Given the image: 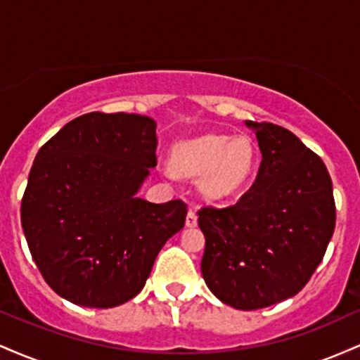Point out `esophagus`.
I'll return each mask as SVG.
<instances>
[{
    "label": "esophagus",
    "instance_id": "obj_1",
    "mask_svg": "<svg viewBox=\"0 0 360 360\" xmlns=\"http://www.w3.org/2000/svg\"><path fill=\"white\" fill-rule=\"evenodd\" d=\"M196 225H198V214L194 210H189L188 217H186V226L193 229V226H196Z\"/></svg>",
    "mask_w": 360,
    "mask_h": 360
}]
</instances>
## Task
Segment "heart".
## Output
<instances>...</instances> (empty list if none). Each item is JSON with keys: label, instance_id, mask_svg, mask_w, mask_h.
Wrapping results in <instances>:
<instances>
[{"label": "heart", "instance_id": "1", "mask_svg": "<svg viewBox=\"0 0 360 360\" xmlns=\"http://www.w3.org/2000/svg\"><path fill=\"white\" fill-rule=\"evenodd\" d=\"M172 166L179 174L201 176L200 188L208 198L232 196L249 181L255 152L249 139L203 135L177 143Z\"/></svg>", "mask_w": 360, "mask_h": 360}]
</instances>
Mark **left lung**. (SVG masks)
Segmentation results:
<instances>
[{
  "instance_id": "8db88e82",
  "label": "left lung",
  "mask_w": 360,
  "mask_h": 360,
  "mask_svg": "<svg viewBox=\"0 0 360 360\" xmlns=\"http://www.w3.org/2000/svg\"><path fill=\"white\" fill-rule=\"evenodd\" d=\"M262 162L249 191L225 208L203 206L206 286L237 309L266 308L307 286L335 230L332 179L292 131L252 123Z\"/></svg>"
}]
</instances>
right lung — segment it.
I'll return each instance as SVG.
<instances>
[{
	"instance_id": "right-lung-1",
	"label": "right lung",
	"mask_w": 360,
	"mask_h": 360,
	"mask_svg": "<svg viewBox=\"0 0 360 360\" xmlns=\"http://www.w3.org/2000/svg\"><path fill=\"white\" fill-rule=\"evenodd\" d=\"M155 122L135 113H86L40 147L22 198V226L45 283L88 308L137 296L154 260L184 226L181 200L137 196L157 166Z\"/></svg>"
}]
</instances>
